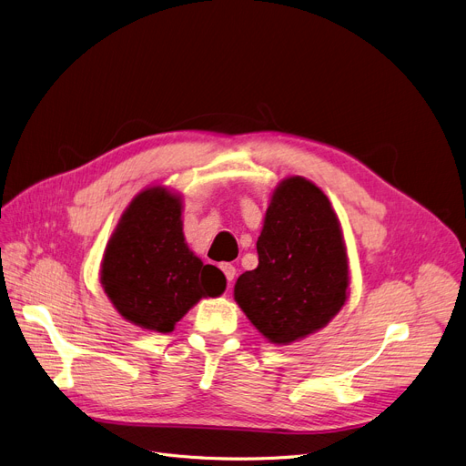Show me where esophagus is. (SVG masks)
Wrapping results in <instances>:
<instances>
[{"label":"esophagus","mask_w":466,"mask_h":466,"mask_svg":"<svg viewBox=\"0 0 466 466\" xmlns=\"http://www.w3.org/2000/svg\"><path fill=\"white\" fill-rule=\"evenodd\" d=\"M220 268L224 270V275H226L228 282H233V279H235V275H237V268H235L231 263H222Z\"/></svg>","instance_id":"1"}]
</instances>
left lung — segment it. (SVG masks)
<instances>
[{"mask_svg": "<svg viewBox=\"0 0 466 466\" xmlns=\"http://www.w3.org/2000/svg\"><path fill=\"white\" fill-rule=\"evenodd\" d=\"M259 263L237 279L235 300L272 344H291L329 323L348 299V256L323 191L289 177L272 191L258 238Z\"/></svg>", "mask_w": 466, "mask_h": 466, "instance_id": "obj_1", "label": "left lung"}]
</instances>
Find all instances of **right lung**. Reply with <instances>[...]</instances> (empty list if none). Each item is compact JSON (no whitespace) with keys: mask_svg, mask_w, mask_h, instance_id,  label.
I'll list each match as a JSON object with an SVG mask.
<instances>
[{"mask_svg":"<svg viewBox=\"0 0 466 466\" xmlns=\"http://www.w3.org/2000/svg\"><path fill=\"white\" fill-rule=\"evenodd\" d=\"M101 286L124 319L171 333L201 297L224 293L226 277L187 248L180 196L154 186L124 210L103 254Z\"/></svg>","mask_w":466,"mask_h":466,"instance_id":"add662e5","label":"right lung"}]
</instances>
